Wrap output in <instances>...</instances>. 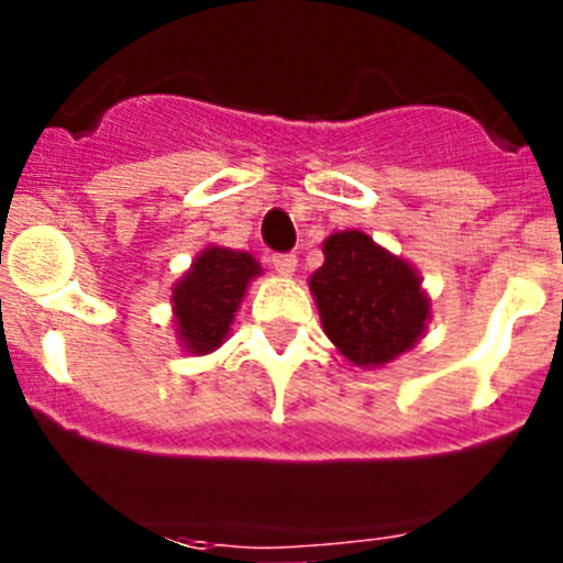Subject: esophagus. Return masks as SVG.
Masks as SVG:
<instances>
[{"instance_id": "34e87169", "label": "esophagus", "mask_w": 563, "mask_h": 563, "mask_svg": "<svg viewBox=\"0 0 563 563\" xmlns=\"http://www.w3.org/2000/svg\"><path fill=\"white\" fill-rule=\"evenodd\" d=\"M271 262H273V267H276L278 273H285V276H290L298 265L296 253H273Z\"/></svg>"}]
</instances>
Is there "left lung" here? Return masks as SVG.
Instances as JSON below:
<instances>
[{
    "label": "left lung",
    "mask_w": 563,
    "mask_h": 563,
    "mask_svg": "<svg viewBox=\"0 0 563 563\" xmlns=\"http://www.w3.org/2000/svg\"><path fill=\"white\" fill-rule=\"evenodd\" d=\"M310 278L330 341L357 366H383L411 350L429 321V298L402 258L361 231L332 233Z\"/></svg>",
    "instance_id": "8db88e82"
}]
</instances>
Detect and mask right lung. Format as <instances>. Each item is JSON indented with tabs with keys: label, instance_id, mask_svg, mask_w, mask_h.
I'll return each mask as SVG.
<instances>
[{
	"label": "right lung",
	"instance_id": "obj_1",
	"mask_svg": "<svg viewBox=\"0 0 563 563\" xmlns=\"http://www.w3.org/2000/svg\"><path fill=\"white\" fill-rule=\"evenodd\" d=\"M253 276L258 265L251 253L208 247L197 256L172 296L177 335L188 352L206 355L220 346Z\"/></svg>",
	"mask_w": 563,
	"mask_h": 563
}]
</instances>
